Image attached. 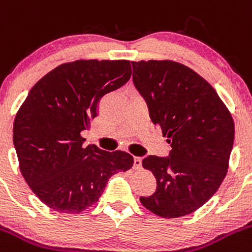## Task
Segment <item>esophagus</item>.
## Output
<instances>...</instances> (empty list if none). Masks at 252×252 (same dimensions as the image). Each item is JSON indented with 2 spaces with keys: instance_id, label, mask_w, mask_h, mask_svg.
Listing matches in <instances>:
<instances>
[{
  "instance_id": "1",
  "label": "esophagus",
  "mask_w": 252,
  "mask_h": 252,
  "mask_svg": "<svg viewBox=\"0 0 252 252\" xmlns=\"http://www.w3.org/2000/svg\"><path fill=\"white\" fill-rule=\"evenodd\" d=\"M140 168H142V158L135 157V158H134V169H140Z\"/></svg>"
}]
</instances>
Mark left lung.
<instances>
[{
    "label": "left lung",
    "mask_w": 252,
    "mask_h": 252,
    "mask_svg": "<svg viewBox=\"0 0 252 252\" xmlns=\"http://www.w3.org/2000/svg\"><path fill=\"white\" fill-rule=\"evenodd\" d=\"M133 82L147 100L150 119L170 144L168 158L149 155L143 168L157 190L140 196L161 218L189 215L221 185L229 168L235 126L215 89L195 70L174 61L131 62Z\"/></svg>",
    "instance_id": "left-lung-1"
}]
</instances>
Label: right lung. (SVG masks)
I'll list each match as a JSON object with an SVG mask.
<instances>
[{
    "mask_svg": "<svg viewBox=\"0 0 252 252\" xmlns=\"http://www.w3.org/2000/svg\"><path fill=\"white\" fill-rule=\"evenodd\" d=\"M129 61L79 60L63 63L42 77L16 114L13 144L28 187L48 208L79 214L95 204L108 179L133 166L122 150L84 147L104 94L129 81Z\"/></svg>",
    "mask_w": 252,
    "mask_h": 252,
    "instance_id": "right-lung-1",
    "label": "right lung"
}]
</instances>
